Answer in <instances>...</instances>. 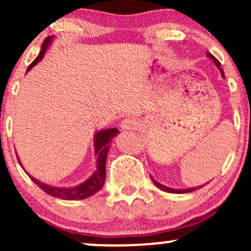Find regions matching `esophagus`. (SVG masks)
<instances>
[{"label":"esophagus","instance_id":"1","mask_svg":"<svg viewBox=\"0 0 251 251\" xmlns=\"http://www.w3.org/2000/svg\"><path fill=\"white\" fill-rule=\"evenodd\" d=\"M139 126V120L135 119V118H125V119L123 120L122 124H120V127L124 131H128V129H135Z\"/></svg>","mask_w":251,"mask_h":251}]
</instances>
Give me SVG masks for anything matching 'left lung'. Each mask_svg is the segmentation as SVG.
<instances>
[{
    "label": "left lung",
    "instance_id": "8db88e82",
    "mask_svg": "<svg viewBox=\"0 0 251 251\" xmlns=\"http://www.w3.org/2000/svg\"><path fill=\"white\" fill-rule=\"evenodd\" d=\"M206 56L209 57V59H211L212 61H214V63L216 66H217V68L218 70L221 71V74H222V76L224 77V73H223V70H222V67H221V62L218 61L217 59H216V57L212 55L211 53H208L206 54ZM151 179H152V181H153V184L155 186H157L158 189H160V190H163V191H165V192H170V194H185V192H191V191H194V190H196V189H201V186H204V185H201V186H197V188H191V189H181V190H179V189H172V188H168V186H165V185H163V184H160V183H158L157 180H154L153 178L151 177Z\"/></svg>",
    "mask_w": 251,
    "mask_h": 251
}]
</instances>
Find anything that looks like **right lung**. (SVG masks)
<instances>
[{
	"mask_svg": "<svg viewBox=\"0 0 251 251\" xmlns=\"http://www.w3.org/2000/svg\"><path fill=\"white\" fill-rule=\"evenodd\" d=\"M53 41V37L48 36L45 40L41 46V51H40L39 56L30 63L28 71H30L31 67L36 65L37 62H40L42 60L43 55H45L46 50L50 47V45ZM117 134H119V131L117 128H107V129H101V131H98L94 134V153L97 157V166L96 171L93 172V175L88 178L87 180H85L83 183L79 184V185L73 186V188H57V186L50 185V184L42 183V181L37 180L36 178H34L33 176H29V178L34 183L39 186L40 189H42L46 194L53 196V197L61 198V200L66 201H76V200H85V198L91 197L94 194H97L98 191H100L103 186L106 178V159H107V153L109 146H111V142L113 140V138ZM17 155V154H16ZM19 159V157H17ZM21 165V162H20ZM22 166V165H21ZM24 169V168H22Z\"/></svg>",
	"mask_w": 251,
	"mask_h": 251,
	"instance_id": "right-lung-1",
	"label": "right lung"
}]
</instances>
